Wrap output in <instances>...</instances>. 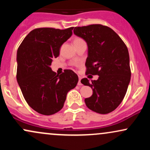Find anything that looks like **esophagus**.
<instances>
[{
  "mask_svg": "<svg viewBox=\"0 0 150 150\" xmlns=\"http://www.w3.org/2000/svg\"><path fill=\"white\" fill-rule=\"evenodd\" d=\"M81 79H82V77L79 76V81H78V83H77V85L79 86L82 85V83H81Z\"/></svg>",
  "mask_w": 150,
  "mask_h": 150,
  "instance_id": "obj_1",
  "label": "esophagus"
}]
</instances>
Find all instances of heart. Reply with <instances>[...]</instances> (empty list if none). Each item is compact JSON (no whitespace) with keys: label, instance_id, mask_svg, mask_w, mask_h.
I'll list each match as a JSON object with an SVG mask.
<instances>
[{"label":"heart","instance_id":"obj_1","mask_svg":"<svg viewBox=\"0 0 150 150\" xmlns=\"http://www.w3.org/2000/svg\"><path fill=\"white\" fill-rule=\"evenodd\" d=\"M80 41H82V39H80V38H76V39H75V40H74V42H80Z\"/></svg>","mask_w":150,"mask_h":150}]
</instances>
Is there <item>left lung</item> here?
<instances>
[{"instance_id": "1", "label": "left lung", "mask_w": 150, "mask_h": 150, "mask_svg": "<svg viewBox=\"0 0 150 150\" xmlns=\"http://www.w3.org/2000/svg\"><path fill=\"white\" fill-rule=\"evenodd\" d=\"M74 34L87 42L88 56L86 75H98L97 80L83 78L81 82L92 87L93 94L85 99L94 112L106 114L114 111L123 101L131 72L128 50L112 29L102 25L76 27Z\"/></svg>"}]
</instances>
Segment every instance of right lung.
Segmentation results:
<instances>
[{"label": "right lung", "instance_id": "add662e5", "mask_svg": "<svg viewBox=\"0 0 150 150\" xmlns=\"http://www.w3.org/2000/svg\"><path fill=\"white\" fill-rule=\"evenodd\" d=\"M74 27L34 29L26 36L17 52V80L23 97L34 111L54 114L63 107L66 95L75 88L78 77L71 70L58 75L52 71L53 58L73 34Z\"/></svg>", "mask_w": 150, "mask_h": 150}]
</instances>
